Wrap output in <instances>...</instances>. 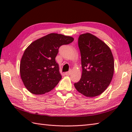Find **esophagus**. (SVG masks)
I'll return each instance as SVG.
<instances>
[{
	"label": "esophagus",
	"mask_w": 132,
	"mask_h": 132,
	"mask_svg": "<svg viewBox=\"0 0 132 132\" xmlns=\"http://www.w3.org/2000/svg\"><path fill=\"white\" fill-rule=\"evenodd\" d=\"M70 74H71V71H68V72H66L65 74H64L67 75V76H69V75H70Z\"/></svg>",
	"instance_id": "obj_1"
}]
</instances>
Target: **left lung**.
Here are the masks:
<instances>
[{
  "mask_svg": "<svg viewBox=\"0 0 132 132\" xmlns=\"http://www.w3.org/2000/svg\"><path fill=\"white\" fill-rule=\"evenodd\" d=\"M78 46L82 74L79 82L74 83L75 87L87 97L98 96L105 90L112 79V53L107 45L89 33L79 36Z\"/></svg>",
  "mask_w": 132,
  "mask_h": 132,
  "instance_id": "left-lung-1",
  "label": "left lung"
}]
</instances>
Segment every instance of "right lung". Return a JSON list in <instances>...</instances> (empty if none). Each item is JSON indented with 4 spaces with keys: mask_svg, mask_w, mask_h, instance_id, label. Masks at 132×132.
<instances>
[{
    "mask_svg": "<svg viewBox=\"0 0 132 132\" xmlns=\"http://www.w3.org/2000/svg\"><path fill=\"white\" fill-rule=\"evenodd\" d=\"M74 41V38L50 33L37 39L25 50L20 72L27 89L36 95L44 94L54 88L61 79L55 57L60 47Z\"/></svg>",
    "mask_w": 132,
    "mask_h": 132,
    "instance_id": "obj_1",
    "label": "right lung"
}]
</instances>
